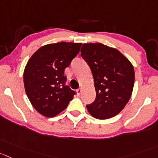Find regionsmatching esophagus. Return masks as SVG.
<instances>
[{
    "mask_svg": "<svg viewBox=\"0 0 158 158\" xmlns=\"http://www.w3.org/2000/svg\"><path fill=\"white\" fill-rule=\"evenodd\" d=\"M81 92H82V89H81V88H78V89L77 90V94L78 95L81 94Z\"/></svg>",
    "mask_w": 158,
    "mask_h": 158,
    "instance_id": "esophagus-1",
    "label": "esophagus"
}]
</instances>
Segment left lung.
<instances>
[{
  "label": "left lung",
  "instance_id": "left-lung-1",
  "mask_svg": "<svg viewBox=\"0 0 158 158\" xmlns=\"http://www.w3.org/2000/svg\"><path fill=\"white\" fill-rule=\"evenodd\" d=\"M91 70L96 98L87 105L93 117L107 119L118 115L128 103L134 85V68L118 49L102 43H85L81 49Z\"/></svg>",
  "mask_w": 158,
  "mask_h": 158
}]
</instances>
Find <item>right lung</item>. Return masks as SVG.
<instances>
[{"label": "right lung", "mask_w": 158, "mask_h": 158, "mask_svg": "<svg viewBox=\"0 0 158 158\" xmlns=\"http://www.w3.org/2000/svg\"><path fill=\"white\" fill-rule=\"evenodd\" d=\"M81 46V43L65 42L45 45L28 60L23 74L25 92L41 115L49 118L57 115L76 94L65 85L64 70Z\"/></svg>", "instance_id": "obj_1"}]
</instances>
